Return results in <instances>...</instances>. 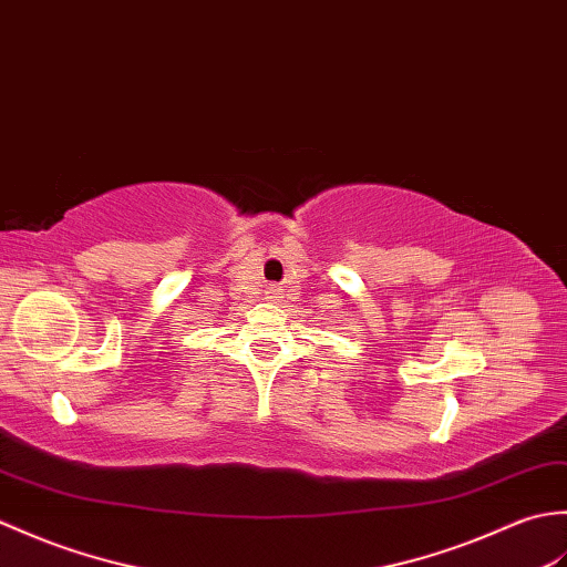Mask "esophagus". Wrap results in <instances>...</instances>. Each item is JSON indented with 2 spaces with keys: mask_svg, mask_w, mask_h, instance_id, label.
<instances>
[{
  "mask_svg": "<svg viewBox=\"0 0 567 567\" xmlns=\"http://www.w3.org/2000/svg\"><path fill=\"white\" fill-rule=\"evenodd\" d=\"M267 298L269 300H281L284 298V288L276 286V284H269L267 286Z\"/></svg>",
  "mask_w": 567,
  "mask_h": 567,
  "instance_id": "obj_1",
  "label": "esophagus"
}]
</instances>
